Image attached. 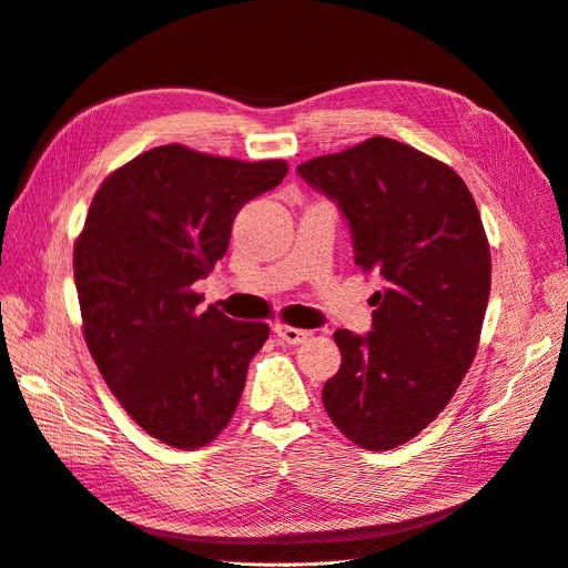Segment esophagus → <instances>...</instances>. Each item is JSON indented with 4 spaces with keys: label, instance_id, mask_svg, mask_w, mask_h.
I'll list each match as a JSON object with an SVG mask.
<instances>
[{
    "label": "esophagus",
    "instance_id": "esophagus-1",
    "mask_svg": "<svg viewBox=\"0 0 568 568\" xmlns=\"http://www.w3.org/2000/svg\"><path fill=\"white\" fill-rule=\"evenodd\" d=\"M273 332H276V337L283 344H302L308 337L306 329H297V327H290V325H283V323L273 327Z\"/></svg>",
    "mask_w": 568,
    "mask_h": 568
}]
</instances>
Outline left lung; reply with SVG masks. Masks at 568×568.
I'll return each mask as SVG.
<instances>
[{"label": "left lung", "instance_id": "1", "mask_svg": "<svg viewBox=\"0 0 568 568\" xmlns=\"http://www.w3.org/2000/svg\"><path fill=\"white\" fill-rule=\"evenodd\" d=\"M342 210L353 255L382 281L372 329L334 332L339 372L323 405L351 443L384 452L422 433L464 382L489 302L479 210L449 165L390 138L297 165Z\"/></svg>", "mask_w": 568, "mask_h": 568}]
</instances>
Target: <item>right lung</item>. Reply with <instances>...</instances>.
I'll return each mask as SVG.
<instances>
[{
  "label": "right lung",
  "instance_id": "add662e5",
  "mask_svg": "<svg viewBox=\"0 0 568 568\" xmlns=\"http://www.w3.org/2000/svg\"><path fill=\"white\" fill-rule=\"evenodd\" d=\"M285 161L245 163L163 144L102 182L74 245L83 337L116 400L161 443L199 449L234 416L268 325L201 308L194 283L224 257L239 210Z\"/></svg>",
  "mask_w": 568,
  "mask_h": 568
}]
</instances>
